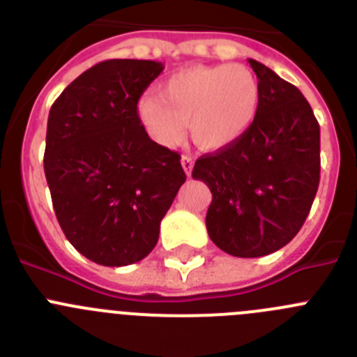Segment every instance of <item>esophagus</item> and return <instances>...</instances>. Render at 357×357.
<instances>
[{
  "mask_svg": "<svg viewBox=\"0 0 357 357\" xmlns=\"http://www.w3.org/2000/svg\"><path fill=\"white\" fill-rule=\"evenodd\" d=\"M181 162H182V168H184L185 175L191 176V172H193V166H195V159H193V157H191V155H182Z\"/></svg>",
  "mask_w": 357,
  "mask_h": 357,
  "instance_id": "esophagus-1",
  "label": "esophagus"
}]
</instances>
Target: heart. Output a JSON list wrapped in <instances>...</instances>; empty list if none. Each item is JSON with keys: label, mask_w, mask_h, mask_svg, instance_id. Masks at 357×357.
I'll return each mask as SVG.
<instances>
[{"label": "heart", "mask_w": 357, "mask_h": 357, "mask_svg": "<svg viewBox=\"0 0 357 357\" xmlns=\"http://www.w3.org/2000/svg\"><path fill=\"white\" fill-rule=\"evenodd\" d=\"M259 102V82L245 66H191L162 82L159 96L144 94L137 114L162 146L181 143L188 123L198 146L222 150L250 128Z\"/></svg>", "instance_id": "1"}]
</instances>
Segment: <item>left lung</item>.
I'll list each match as a JSON object with an SVG mask.
<instances>
[{
    "label": "left lung",
    "instance_id": "8db88e82",
    "mask_svg": "<svg viewBox=\"0 0 357 357\" xmlns=\"http://www.w3.org/2000/svg\"><path fill=\"white\" fill-rule=\"evenodd\" d=\"M257 116L236 143L195 162L193 178L213 202L206 225L218 248L263 257L288 245L304 225L320 182V125L304 94L261 62Z\"/></svg>",
    "mask_w": 357,
    "mask_h": 357
}]
</instances>
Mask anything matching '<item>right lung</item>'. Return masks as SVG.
<instances>
[{
    "label": "right lung",
    "instance_id": "1",
    "mask_svg": "<svg viewBox=\"0 0 357 357\" xmlns=\"http://www.w3.org/2000/svg\"><path fill=\"white\" fill-rule=\"evenodd\" d=\"M112 59L84 71L50 109L44 173L56 220L82 255L103 266L144 259L185 173L176 151L148 137L137 102L162 73Z\"/></svg>",
    "mask_w": 357,
    "mask_h": 357
}]
</instances>
